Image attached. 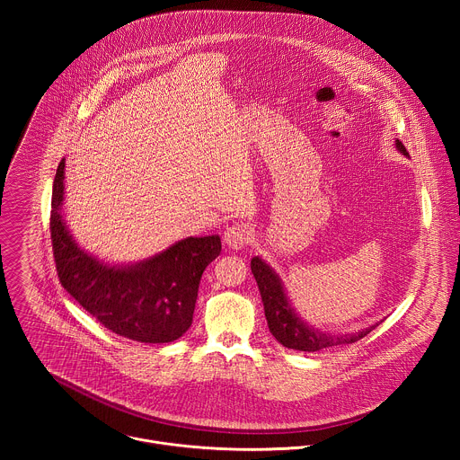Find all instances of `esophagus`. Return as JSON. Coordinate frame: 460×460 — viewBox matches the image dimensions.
Wrapping results in <instances>:
<instances>
[{"label":"esophagus","instance_id":"esophagus-1","mask_svg":"<svg viewBox=\"0 0 460 460\" xmlns=\"http://www.w3.org/2000/svg\"><path fill=\"white\" fill-rule=\"evenodd\" d=\"M252 238V231L245 224H233L224 233V242L231 249H243Z\"/></svg>","mask_w":460,"mask_h":460}]
</instances>
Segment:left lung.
Listing matches in <instances>:
<instances>
[{"instance_id":"1","label":"left lung","mask_w":460,"mask_h":460,"mask_svg":"<svg viewBox=\"0 0 460 460\" xmlns=\"http://www.w3.org/2000/svg\"><path fill=\"white\" fill-rule=\"evenodd\" d=\"M397 149L408 156L406 147L402 142L397 140ZM251 271L254 275V280L258 284L261 302H264V311L268 318V325L271 335L289 349L296 351H320L323 348H333V346H344V344H353L366 337L371 330H375V325L366 327V330L351 335H335V333H325L316 330L313 325H307L291 307L282 280L279 275L270 268L264 260L254 256L251 260Z\"/></svg>"}]
</instances>
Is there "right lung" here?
<instances>
[{"label": "right lung", "mask_w": 460, "mask_h": 460, "mask_svg": "<svg viewBox=\"0 0 460 460\" xmlns=\"http://www.w3.org/2000/svg\"><path fill=\"white\" fill-rule=\"evenodd\" d=\"M65 160L52 185L50 240L58 279L112 333L146 344L180 339L192 323L206 268L220 254L218 234L189 236L133 266H109L80 249L61 217Z\"/></svg>", "instance_id": "obj_1"}]
</instances>
